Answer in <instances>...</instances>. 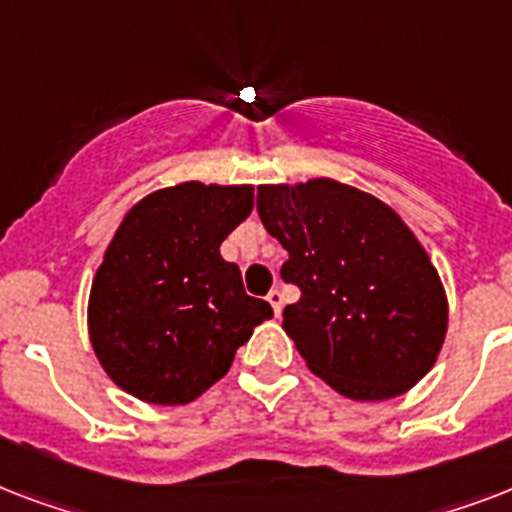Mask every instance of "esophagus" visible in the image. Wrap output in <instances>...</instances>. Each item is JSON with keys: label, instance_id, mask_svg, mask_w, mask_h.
<instances>
[{"label": "esophagus", "instance_id": "esophagus-1", "mask_svg": "<svg viewBox=\"0 0 512 512\" xmlns=\"http://www.w3.org/2000/svg\"><path fill=\"white\" fill-rule=\"evenodd\" d=\"M265 300H268V303H271L273 313H276V316H281V308H284V297H281L279 289L273 287L271 292H268V297H265Z\"/></svg>", "mask_w": 512, "mask_h": 512}]
</instances>
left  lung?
<instances>
[{
    "instance_id": "obj_1",
    "label": "left lung",
    "mask_w": 512,
    "mask_h": 512,
    "mask_svg": "<svg viewBox=\"0 0 512 512\" xmlns=\"http://www.w3.org/2000/svg\"><path fill=\"white\" fill-rule=\"evenodd\" d=\"M265 231L300 287L281 327L316 377L353 401H388L433 369L449 324L436 265L396 209L332 177L257 185Z\"/></svg>"
}]
</instances>
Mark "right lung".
I'll list each match as a JSON object with an SVG mask.
<instances>
[{
  "instance_id": "right-lung-1",
  "label": "right lung",
  "mask_w": 512,
  "mask_h": 512,
  "mask_svg": "<svg viewBox=\"0 0 512 512\" xmlns=\"http://www.w3.org/2000/svg\"><path fill=\"white\" fill-rule=\"evenodd\" d=\"M252 204V185L185 180L124 215L92 279L87 329L100 366L130 396L191 404L273 316L244 292L239 265L220 257Z\"/></svg>"
}]
</instances>
